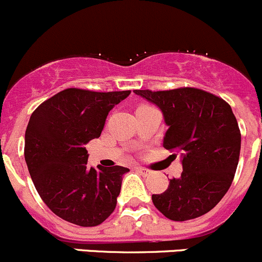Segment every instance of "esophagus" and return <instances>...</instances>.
Instances as JSON below:
<instances>
[{
    "label": "esophagus",
    "instance_id": "obj_1",
    "mask_svg": "<svg viewBox=\"0 0 262 262\" xmlns=\"http://www.w3.org/2000/svg\"><path fill=\"white\" fill-rule=\"evenodd\" d=\"M136 170H137V172H139L140 174L143 176V177H147V176L150 174L149 170L145 169V168H143V167H136Z\"/></svg>",
    "mask_w": 262,
    "mask_h": 262
}]
</instances>
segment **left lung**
Wrapping results in <instances>:
<instances>
[{
  "label": "left lung",
  "mask_w": 262,
  "mask_h": 262,
  "mask_svg": "<svg viewBox=\"0 0 262 262\" xmlns=\"http://www.w3.org/2000/svg\"><path fill=\"white\" fill-rule=\"evenodd\" d=\"M161 109L168 126L163 147L181 156L183 172L166 192L153 194L157 208L172 221L211 211L230 188L241 149V133L224 99L194 88L167 92L134 90Z\"/></svg>",
  "instance_id": "left-lung-1"
}]
</instances>
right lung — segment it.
Here are the masks:
<instances>
[{
    "label": "right lung",
    "instance_id": "1",
    "mask_svg": "<svg viewBox=\"0 0 262 262\" xmlns=\"http://www.w3.org/2000/svg\"><path fill=\"white\" fill-rule=\"evenodd\" d=\"M125 92L96 93L71 88L43 101L25 133V161L36 191L50 210L82 227L100 225L120 193V166L88 167L85 144L99 138L109 112Z\"/></svg>",
    "mask_w": 262,
    "mask_h": 262
}]
</instances>
